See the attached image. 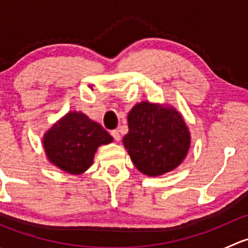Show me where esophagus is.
<instances>
[{
  "label": "esophagus",
  "mask_w": 248,
  "mask_h": 248,
  "mask_svg": "<svg viewBox=\"0 0 248 248\" xmlns=\"http://www.w3.org/2000/svg\"><path fill=\"white\" fill-rule=\"evenodd\" d=\"M111 136H112V138L115 139V141H120V139H121L120 132L117 131V129H115V131H111Z\"/></svg>",
  "instance_id": "1"
}]
</instances>
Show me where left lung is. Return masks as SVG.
<instances>
[{
	"label": "left lung",
	"instance_id": "1",
	"mask_svg": "<svg viewBox=\"0 0 248 248\" xmlns=\"http://www.w3.org/2000/svg\"><path fill=\"white\" fill-rule=\"evenodd\" d=\"M124 149L134 167L147 176L174 170L186 158L191 133L182 115L168 104L137 103L127 116Z\"/></svg>",
	"mask_w": 248,
	"mask_h": 248
}]
</instances>
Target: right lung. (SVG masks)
<instances>
[{
	"label": "right lung",
	"instance_id": "obj_1",
	"mask_svg": "<svg viewBox=\"0 0 248 248\" xmlns=\"http://www.w3.org/2000/svg\"><path fill=\"white\" fill-rule=\"evenodd\" d=\"M112 140L101 124L84 112L73 110L47 129L42 142L52 166L68 174L80 175L92 166L97 149Z\"/></svg>",
	"mask_w": 248,
	"mask_h": 248
}]
</instances>
